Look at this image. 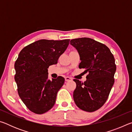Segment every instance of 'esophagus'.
I'll list each match as a JSON object with an SVG mask.
<instances>
[{
    "label": "esophagus",
    "instance_id": "1",
    "mask_svg": "<svg viewBox=\"0 0 132 132\" xmlns=\"http://www.w3.org/2000/svg\"><path fill=\"white\" fill-rule=\"evenodd\" d=\"M65 80L66 81H70V80H71V79L69 77H65Z\"/></svg>",
    "mask_w": 132,
    "mask_h": 132
}]
</instances>
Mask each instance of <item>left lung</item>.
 <instances>
[{"instance_id": "left-lung-1", "label": "left lung", "mask_w": 132, "mask_h": 132, "mask_svg": "<svg viewBox=\"0 0 132 132\" xmlns=\"http://www.w3.org/2000/svg\"><path fill=\"white\" fill-rule=\"evenodd\" d=\"M70 44L80 55L79 68L86 69L85 72L88 73L84 82L73 80L76 83L73 99L82 110L95 111L105 103L114 84V56L105 45L89 38L73 39Z\"/></svg>"}]
</instances>
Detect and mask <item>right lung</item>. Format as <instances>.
<instances>
[{
    "label": "right lung",
    "mask_w": 132,
    "mask_h": 132,
    "mask_svg": "<svg viewBox=\"0 0 132 132\" xmlns=\"http://www.w3.org/2000/svg\"><path fill=\"white\" fill-rule=\"evenodd\" d=\"M70 39H41L22 50L14 64V79L22 101L31 112L42 114L52 108L64 79H48L49 66L57 64Z\"/></svg>",
    "instance_id": "add662e5"
}]
</instances>
